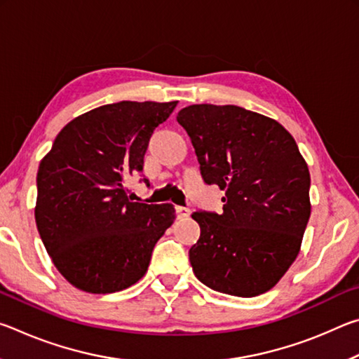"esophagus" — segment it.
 Segmentation results:
<instances>
[{
    "label": "esophagus",
    "instance_id": "34e87169",
    "mask_svg": "<svg viewBox=\"0 0 359 359\" xmlns=\"http://www.w3.org/2000/svg\"><path fill=\"white\" fill-rule=\"evenodd\" d=\"M175 214H177L179 218H185V217L190 215V209L182 208V205H177V208H175Z\"/></svg>",
    "mask_w": 359,
    "mask_h": 359
}]
</instances>
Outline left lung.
I'll return each mask as SVG.
<instances>
[{"label":"left lung","instance_id":"obj_1","mask_svg":"<svg viewBox=\"0 0 359 359\" xmlns=\"http://www.w3.org/2000/svg\"><path fill=\"white\" fill-rule=\"evenodd\" d=\"M205 184L224 191L223 212H194V276L224 294L274 288L294 263L311 217V174L293 136L239 106L193 104L177 114Z\"/></svg>","mask_w":359,"mask_h":359}]
</instances>
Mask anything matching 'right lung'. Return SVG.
Segmentation results:
<instances>
[{
    "mask_svg": "<svg viewBox=\"0 0 359 359\" xmlns=\"http://www.w3.org/2000/svg\"><path fill=\"white\" fill-rule=\"evenodd\" d=\"M175 106L120 101L92 109L71 120L41 160L36 224L52 263L72 287L115 293L147 272L175 209L133 203L125 180L142 172L151 133Z\"/></svg>",
    "mask_w": 359,
    "mask_h": 359,
    "instance_id": "right-lung-1",
    "label": "right lung"
}]
</instances>
